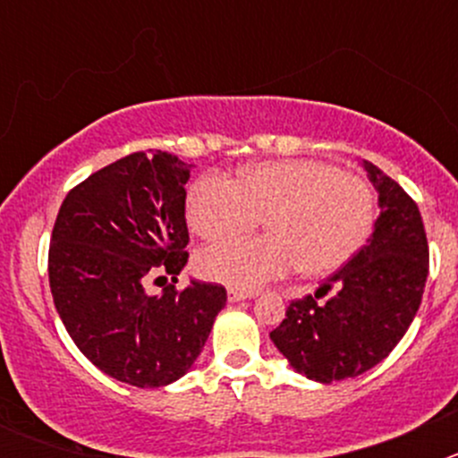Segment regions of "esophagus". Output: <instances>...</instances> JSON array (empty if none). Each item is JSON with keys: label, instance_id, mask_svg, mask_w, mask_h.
<instances>
[{"label": "esophagus", "instance_id": "1", "mask_svg": "<svg viewBox=\"0 0 458 458\" xmlns=\"http://www.w3.org/2000/svg\"><path fill=\"white\" fill-rule=\"evenodd\" d=\"M229 302H241V301H248V298H254V293H248V291H238V289H229Z\"/></svg>", "mask_w": 458, "mask_h": 458}]
</instances>
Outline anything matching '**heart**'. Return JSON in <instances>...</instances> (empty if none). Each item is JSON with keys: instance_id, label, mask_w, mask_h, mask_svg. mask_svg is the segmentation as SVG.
<instances>
[{"instance_id": "b5f03b06", "label": "heart", "mask_w": 458, "mask_h": 458, "mask_svg": "<svg viewBox=\"0 0 458 458\" xmlns=\"http://www.w3.org/2000/svg\"><path fill=\"white\" fill-rule=\"evenodd\" d=\"M188 222L201 238L252 232L197 254V270L226 286L254 291L301 266L307 275L339 268L365 245L374 225V192L358 176L318 160L259 163L233 181L204 174L188 192Z\"/></svg>"}]
</instances>
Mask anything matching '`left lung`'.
I'll return each mask as SVG.
<instances>
[{
    "label": "left lung",
    "instance_id": "left-lung-1",
    "mask_svg": "<svg viewBox=\"0 0 458 458\" xmlns=\"http://www.w3.org/2000/svg\"><path fill=\"white\" fill-rule=\"evenodd\" d=\"M362 167L378 192L371 238L317 293L291 302L270 333L298 374L326 386L365 374L390 355L418 314L428 275L418 204L369 160Z\"/></svg>",
    "mask_w": 458,
    "mask_h": 458
}]
</instances>
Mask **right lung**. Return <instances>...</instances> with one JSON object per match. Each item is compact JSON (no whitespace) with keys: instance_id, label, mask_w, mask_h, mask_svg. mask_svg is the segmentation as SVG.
<instances>
[{"instance_id":"add662e5","label":"right lung","mask_w":458,"mask_h":458,"mask_svg":"<svg viewBox=\"0 0 458 458\" xmlns=\"http://www.w3.org/2000/svg\"><path fill=\"white\" fill-rule=\"evenodd\" d=\"M190 167L165 151L121 157L66 194L52 229L56 311L93 365L128 386L165 387L188 374L226 305L225 286L197 279L146 291L156 272L176 284L188 264Z\"/></svg>"}]
</instances>
